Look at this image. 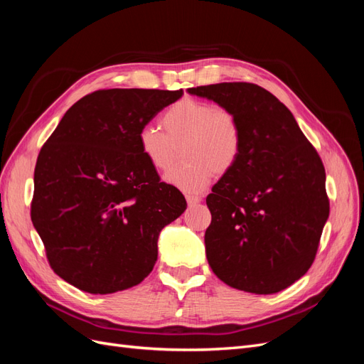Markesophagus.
I'll return each mask as SVG.
<instances>
[{
	"mask_svg": "<svg viewBox=\"0 0 364 364\" xmlns=\"http://www.w3.org/2000/svg\"><path fill=\"white\" fill-rule=\"evenodd\" d=\"M200 197L199 196H186V202H188V205L190 206H193V205H197V203H200Z\"/></svg>",
	"mask_w": 364,
	"mask_h": 364,
	"instance_id": "1",
	"label": "esophagus"
}]
</instances>
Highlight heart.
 <instances>
[{
  "label": "heart",
  "mask_w": 364,
  "mask_h": 364,
  "mask_svg": "<svg viewBox=\"0 0 364 364\" xmlns=\"http://www.w3.org/2000/svg\"><path fill=\"white\" fill-rule=\"evenodd\" d=\"M161 132L146 124L138 132L142 156L153 168L167 171L182 149L185 164L165 174V182L185 193H202L214 179V173L226 174L240 161L243 129L237 115L226 107L181 98L162 115Z\"/></svg>",
  "instance_id": "obj_1"
}]
</instances>
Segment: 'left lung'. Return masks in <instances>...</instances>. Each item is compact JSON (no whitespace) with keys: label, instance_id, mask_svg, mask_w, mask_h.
<instances>
[{"label":"left lung","instance_id":"1","mask_svg":"<svg viewBox=\"0 0 364 364\" xmlns=\"http://www.w3.org/2000/svg\"><path fill=\"white\" fill-rule=\"evenodd\" d=\"M232 111L243 129L238 164L206 197V258L229 287L273 294L308 272L329 215L325 167L293 114L264 87H190Z\"/></svg>","mask_w":364,"mask_h":364}]
</instances>
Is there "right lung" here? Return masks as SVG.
Returning <instances> with one entry per match:
<instances>
[{
  "mask_svg": "<svg viewBox=\"0 0 364 364\" xmlns=\"http://www.w3.org/2000/svg\"><path fill=\"white\" fill-rule=\"evenodd\" d=\"M183 91L100 90L74 103L42 146L31 222L51 269L74 287L109 294L139 284L161 230L186 200L142 156L138 132Z\"/></svg>",
  "mask_w": 364,
  "mask_h": 364,
  "instance_id": "right-lung-1",
  "label": "right lung"
}]
</instances>
